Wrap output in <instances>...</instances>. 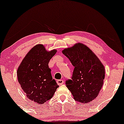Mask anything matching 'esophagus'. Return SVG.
Returning a JSON list of instances; mask_svg holds the SVG:
<instances>
[{"mask_svg":"<svg viewBox=\"0 0 124 124\" xmlns=\"http://www.w3.org/2000/svg\"><path fill=\"white\" fill-rule=\"evenodd\" d=\"M63 83H64L63 80H57V83L58 84V85H59V86L63 85Z\"/></svg>","mask_w":124,"mask_h":124,"instance_id":"1","label":"esophagus"}]
</instances>
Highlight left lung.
<instances>
[{
    "label": "left lung",
    "mask_w": 124,
    "mask_h": 124,
    "mask_svg": "<svg viewBox=\"0 0 124 124\" xmlns=\"http://www.w3.org/2000/svg\"><path fill=\"white\" fill-rule=\"evenodd\" d=\"M62 53L75 67L72 79L66 81L74 99L82 103L93 100L103 85L105 69L103 63L93 51L82 43L65 48Z\"/></svg>",
    "instance_id": "1"
}]
</instances>
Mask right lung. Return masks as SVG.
I'll return each instance as SVG.
<instances>
[{"instance_id": "add662e5", "label": "right lung", "mask_w": 124, "mask_h": 124, "mask_svg": "<svg viewBox=\"0 0 124 124\" xmlns=\"http://www.w3.org/2000/svg\"><path fill=\"white\" fill-rule=\"evenodd\" d=\"M56 51H48L42 44H37L27 54L17 69L21 87L28 99L38 104H44L51 99L59 87L52 79L48 66Z\"/></svg>"}]
</instances>
